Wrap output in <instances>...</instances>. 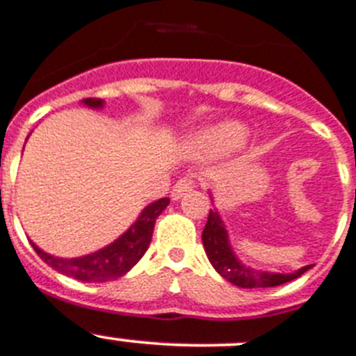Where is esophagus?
I'll return each mask as SVG.
<instances>
[{
  "mask_svg": "<svg viewBox=\"0 0 356 356\" xmlns=\"http://www.w3.org/2000/svg\"><path fill=\"white\" fill-rule=\"evenodd\" d=\"M192 188H194V181H192L191 178H181V180L176 181L175 187H172L171 200L172 201L181 200V197H184V195H187Z\"/></svg>",
  "mask_w": 356,
  "mask_h": 356,
  "instance_id": "obj_1",
  "label": "esophagus"
}]
</instances>
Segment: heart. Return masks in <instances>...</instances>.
Wrapping results in <instances>:
<instances>
[{
    "label": "heart",
    "instance_id": "obj_1",
    "mask_svg": "<svg viewBox=\"0 0 356 356\" xmlns=\"http://www.w3.org/2000/svg\"><path fill=\"white\" fill-rule=\"evenodd\" d=\"M245 136L247 129L242 123L224 120L192 132L185 141V149L195 159H213L240 148Z\"/></svg>",
    "mask_w": 356,
    "mask_h": 356
}]
</instances>
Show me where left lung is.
<instances>
[{
    "mask_svg": "<svg viewBox=\"0 0 356 356\" xmlns=\"http://www.w3.org/2000/svg\"><path fill=\"white\" fill-rule=\"evenodd\" d=\"M208 194H210L211 204H213L215 201L211 191ZM203 247L215 272L220 273L224 279L229 280L231 284L238 286V288H273V286L286 284V282L296 279V277H300L302 273L312 268V265H307L291 273H279L265 272V270H256L252 266H247L234 252L229 240V231H227L226 224H224L217 208L210 210V215H208L207 226L203 229Z\"/></svg>",
    "mask_w": 356,
    "mask_h": 356,
    "instance_id": "8db88e82",
    "label": "left lung"
}]
</instances>
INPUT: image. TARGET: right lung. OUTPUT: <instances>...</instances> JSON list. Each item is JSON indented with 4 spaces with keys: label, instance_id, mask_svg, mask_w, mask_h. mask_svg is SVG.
<instances>
[{
    "label": "right lung",
    "instance_id": "add662e5",
    "mask_svg": "<svg viewBox=\"0 0 356 356\" xmlns=\"http://www.w3.org/2000/svg\"><path fill=\"white\" fill-rule=\"evenodd\" d=\"M81 104L90 109H104L106 102L102 99H84ZM169 204L168 197L149 203L141 210L138 218L130 224L129 229L120 234L114 242L102 249L90 252L86 256L79 257H60L45 252L35 242L29 240L35 252L42 257L44 263H47L51 268L63 273L67 277H74L83 282H107V280H116L125 275L148 249L152 242L153 227H155L156 217L165 210Z\"/></svg>",
    "mask_w": 356,
    "mask_h": 356
}]
</instances>
